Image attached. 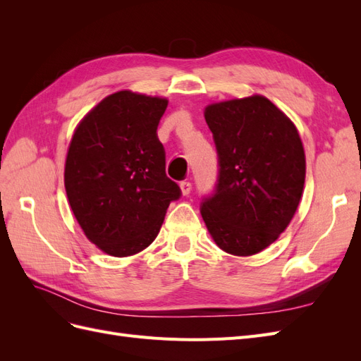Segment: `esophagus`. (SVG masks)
I'll use <instances>...</instances> for the list:
<instances>
[{
	"instance_id": "1",
	"label": "esophagus",
	"mask_w": 361,
	"mask_h": 361,
	"mask_svg": "<svg viewBox=\"0 0 361 361\" xmlns=\"http://www.w3.org/2000/svg\"><path fill=\"white\" fill-rule=\"evenodd\" d=\"M191 190H192V185H191V182H187V180L180 182V191H182V194H183V195H188V194L191 192Z\"/></svg>"
}]
</instances>
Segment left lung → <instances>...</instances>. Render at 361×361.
Returning <instances> with one entry per match:
<instances>
[{"label": "left lung", "mask_w": 361, "mask_h": 361, "mask_svg": "<svg viewBox=\"0 0 361 361\" xmlns=\"http://www.w3.org/2000/svg\"><path fill=\"white\" fill-rule=\"evenodd\" d=\"M204 118L220 174L202 203L203 221L226 253L257 255L286 231L301 200L305 155L297 126L262 94L212 102Z\"/></svg>", "instance_id": "left-lung-1"}]
</instances>
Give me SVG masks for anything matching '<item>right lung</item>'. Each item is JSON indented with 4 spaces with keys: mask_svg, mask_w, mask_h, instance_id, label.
Wrapping results in <instances>:
<instances>
[{
    "mask_svg": "<svg viewBox=\"0 0 361 361\" xmlns=\"http://www.w3.org/2000/svg\"><path fill=\"white\" fill-rule=\"evenodd\" d=\"M167 105V97L120 90L73 130L64 164L68 202L87 239L110 256H133L154 243L180 195L157 135Z\"/></svg>",
    "mask_w": 361,
    "mask_h": 361,
    "instance_id": "right-lung-1",
    "label": "right lung"
}]
</instances>
